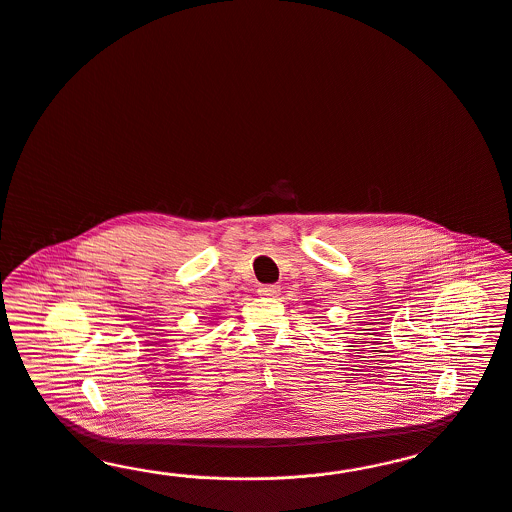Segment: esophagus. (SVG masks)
<instances>
[{"instance_id":"1","label":"esophagus","mask_w":512,"mask_h":512,"mask_svg":"<svg viewBox=\"0 0 512 512\" xmlns=\"http://www.w3.org/2000/svg\"><path fill=\"white\" fill-rule=\"evenodd\" d=\"M278 293H280V287L274 286V284L259 287V295H263V297H276Z\"/></svg>"}]
</instances>
